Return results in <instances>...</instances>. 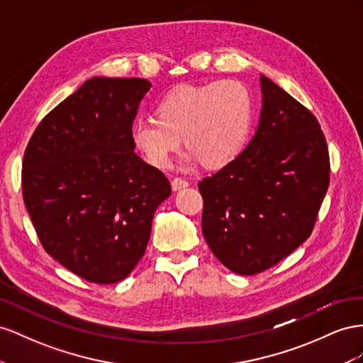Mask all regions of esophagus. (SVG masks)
Segmentation results:
<instances>
[{"mask_svg": "<svg viewBox=\"0 0 363 363\" xmlns=\"http://www.w3.org/2000/svg\"><path fill=\"white\" fill-rule=\"evenodd\" d=\"M185 187H189V181H185L184 178H174L172 181V189L173 191H178V190H182Z\"/></svg>", "mask_w": 363, "mask_h": 363, "instance_id": "obj_1", "label": "esophagus"}]
</instances>
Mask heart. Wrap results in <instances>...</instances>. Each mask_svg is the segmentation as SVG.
Segmentation results:
<instances>
[{
    "instance_id": "1",
    "label": "heart",
    "mask_w": 363,
    "mask_h": 363,
    "mask_svg": "<svg viewBox=\"0 0 363 363\" xmlns=\"http://www.w3.org/2000/svg\"><path fill=\"white\" fill-rule=\"evenodd\" d=\"M157 120H137L130 126L132 146L155 169H167L181 138L203 167L219 169L235 158L246 141L252 118V99L242 82L226 79L205 85H184L157 106Z\"/></svg>"
}]
</instances>
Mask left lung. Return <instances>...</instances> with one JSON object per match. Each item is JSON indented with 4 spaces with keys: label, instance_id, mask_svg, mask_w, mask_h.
Listing matches in <instances>:
<instances>
[{
    "label": "left lung",
    "instance_id": "left-lung-1",
    "mask_svg": "<svg viewBox=\"0 0 363 363\" xmlns=\"http://www.w3.org/2000/svg\"><path fill=\"white\" fill-rule=\"evenodd\" d=\"M260 86L252 140L199 182L205 240L240 275L266 271L308 239L330 181L327 143L313 113L263 74Z\"/></svg>",
    "mask_w": 363,
    "mask_h": 363
}]
</instances>
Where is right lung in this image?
Wrapping results in <instances>:
<instances>
[{
    "instance_id": "right-lung-1",
    "label": "right lung",
    "mask_w": 363,
    "mask_h": 363,
    "mask_svg": "<svg viewBox=\"0 0 363 363\" xmlns=\"http://www.w3.org/2000/svg\"><path fill=\"white\" fill-rule=\"evenodd\" d=\"M146 79H88L39 123L23 161L26 208L44 250L91 283L126 278L146 251L169 179L133 152Z\"/></svg>"
}]
</instances>
